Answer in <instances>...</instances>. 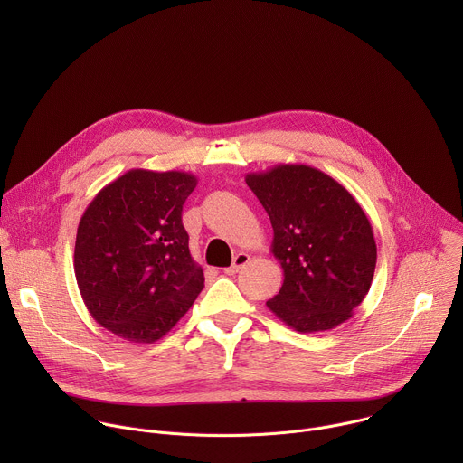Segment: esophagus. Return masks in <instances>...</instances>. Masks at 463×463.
Wrapping results in <instances>:
<instances>
[{
  "instance_id": "esophagus-1",
  "label": "esophagus",
  "mask_w": 463,
  "mask_h": 463,
  "mask_svg": "<svg viewBox=\"0 0 463 463\" xmlns=\"http://www.w3.org/2000/svg\"><path fill=\"white\" fill-rule=\"evenodd\" d=\"M249 260H250V256L247 254V252H238L234 258H232V266L231 268H227V269H223L227 275H236L240 269H243L247 263H249Z\"/></svg>"
}]
</instances>
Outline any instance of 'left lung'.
I'll list each match as a JSON object with an SVG mask.
<instances>
[{
	"label": "left lung",
	"mask_w": 463,
	"mask_h": 463,
	"mask_svg": "<svg viewBox=\"0 0 463 463\" xmlns=\"http://www.w3.org/2000/svg\"><path fill=\"white\" fill-rule=\"evenodd\" d=\"M273 225L284 284L268 307L300 334L348 320L364 300L377 260L372 225L355 197L307 165L245 175Z\"/></svg>",
	"instance_id": "left-lung-1"
}]
</instances>
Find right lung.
I'll return each instance as SVG.
<instances>
[{"instance_id":"1","label":"right lung","mask_w":463,"mask_h":463,"mask_svg":"<svg viewBox=\"0 0 463 463\" xmlns=\"http://www.w3.org/2000/svg\"><path fill=\"white\" fill-rule=\"evenodd\" d=\"M197 179L188 172L128 170L84 211L75 277L91 317L129 343L165 337L205 286L181 222Z\"/></svg>"}]
</instances>
